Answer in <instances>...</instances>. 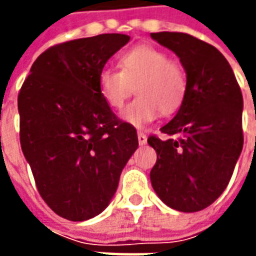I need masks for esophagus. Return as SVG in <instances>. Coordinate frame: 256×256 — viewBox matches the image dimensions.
<instances>
[{
  "instance_id": "esophagus-1",
  "label": "esophagus",
  "mask_w": 256,
  "mask_h": 256,
  "mask_svg": "<svg viewBox=\"0 0 256 256\" xmlns=\"http://www.w3.org/2000/svg\"><path fill=\"white\" fill-rule=\"evenodd\" d=\"M137 136H138V144L140 145L146 144V134L142 133V132H138V133H137Z\"/></svg>"
}]
</instances>
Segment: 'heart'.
I'll use <instances>...</instances> for the list:
<instances>
[{"instance_id": "heart-1", "label": "heart", "mask_w": 256, "mask_h": 256, "mask_svg": "<svg viewBox=\"0 0 256 256\" xmlns=\"http://www.w3.org/2000/svg\"><path fill=\"white\" fill-rule=\"evenodd\" d=\"M119 68H101L98 90L108 106L119 110L136 86L138 97L123 110L124 122L144 128L160 112L168 116L182 106L188 92L186 75L164 50L152 45L134 46L120 54Z\"/></svg>"}]
</instances>
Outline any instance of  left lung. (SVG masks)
<instances>
[{"label": "left lung", "mask_w": 256, "mask_h": 256, "mask_svg": "<svg viewBox=\"0 0 256 256\" xmlns=\"http://www.w3.org/2000/svg\"><path fill=\"white\" fill-rule=\"evenodd\" d=\"M150 36L180 58L188 82L182 106L160 128L178 138H148L158 154L150 182L168 207L196 212L222 194L242 154V90L230 64L212 45L185 32Z\"/></svg>", "instance_id": "left-lung-1"}]
</instances>
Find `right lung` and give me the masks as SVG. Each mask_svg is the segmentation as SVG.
I'll use <instances>...</instances> for the list:
<instances>
[{
	"mask_svg": "<svg viewBox=\"0 0 256 256\" xmlns=\"http://www.w3.org/2000/svg\"><path fill=\"white\" fill-rule=\"evenodd\" d=\"M130 36L100 34L41 53L18 97L20 145L45 203L68 220L106 208L138 148L133 124L112 112L98 72Z\"/></svg>",
	"mask_w": 256,
	"mask_h": 256,
	"instance_id": "right-lung-1",
	"label": "right lung"
}]
</instances>
